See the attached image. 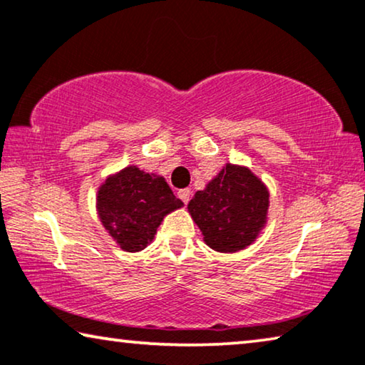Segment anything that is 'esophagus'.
Instances as JSON below:
<instances>
[{"label": "esophagus", "instance_id": "34e87169", "mask_svg": "<svg viewBox=\"0 0 365 365\" xmlns=\"http://www.w3.org/2000/svg\"><path fill=\"white\" fill-rule=\"evenodd\" d=\"M178 195H179V199L184 202V204H187L189 199H190V189H181L178 192Z\"/></svg>", "mask_w": 365, "mask_h": 365}]
</instances>
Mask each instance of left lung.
<instances>
[{
	"instance_id": "obj_1",
	"label": "left lung",
	"mask_w": 365,
	"mask_h": 365,
	"mask_svg": "<svg viewBox=\"0 0 365 365\" xmlns=\"http://www.w3.org/2000/svg\"><path fill=\"white\" fill-rule=\"evenodd\" d=\"M209 248L238 253L255 243L267 223L269 190L248 166L227 163L187 204Z\"/></svg>"
}]
</instances>
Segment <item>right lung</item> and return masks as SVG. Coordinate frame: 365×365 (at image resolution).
Here are the masks:
<instances>
[{"label":"right lung","mask_w":365,"mask_h":365,"mask_svg":"<svg viewBox=\"0 0 365 365\" xmlns=\"http://www.w3.org/2000/svg\"><path fill=\"white\" fill-rule=\"evenodd\" d=\"M182 205L163 176L133 165L109 175L96 194L101 223L127 253L147 248L163 218Z\"/></svg>","instance_id":"obj_1"}]
</instances>
